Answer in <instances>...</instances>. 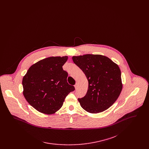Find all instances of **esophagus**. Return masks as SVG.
Here are the masks:
<instances>
[{
    "label": "esophagus",
    "mask_w": 149,
    "mask_h": 149,
    "mask_svg": "<svg viewBox=\"0 0 149 149\" xmlns=\"http://www.w3.org/2000/svg\"><path fill=\"white\" fill-rule=\"evenodd\" d=\"M74 86H75V89H77L78 88V84L77 83L76 84H75V85H74Z\"/></svg>",
    "instance_id": "1"
}]
</instances>
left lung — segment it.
I'll use <instances>...</instances> for the list:
<instances>
[{
  "instance_id": "obj_1",
  "label": "left lung",
  "mask_w": 149,
  "mask_h": 149,
  "mask_svg": "<svg viewBox=\"0 0 149 149\" xmlns=\"http://www.w3.org/2000/svg\"><path fill=\"white\" fill-rule=\"evenodd\" d=\"M72 58L88 81L86 95L78 98L81 107L91 113L108 109L118 99L122 89L121 72L118 65L101 55L86 54Z\"/></svg>"
}]
</instances>
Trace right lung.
I'll use <instances>...</instances> for the list:
<instances>
[{"mask_svg": "<svg viewBox=\"0 0 149 149\" xmlns=\"http://www.w3.org/2000/svg\"><path fill=\"white\" fill-rule=\"evenodd\" d=\"M68 57L52 56L32 65L22 80L23 94L38 112L55 113L63 106L69 93L75 90L67 82L68 74L63 66Z\"/></svg>", "mask_w": 149, "mask_h": 149, "instance_id": "add662e5", "label": "right lung"}]
</instances>
